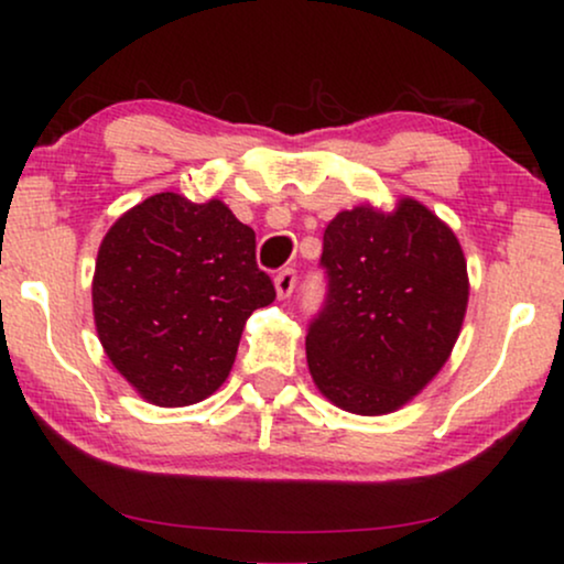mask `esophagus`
Masks as SVG:
<instances>
[{
	"label": "esophagus",
	"mask_w": 564,
	"mask_h": 564,
	"mask_svg": "<svg viewBox=\"0 0 564 564\" xmlns=\"http://www.w3.org/2000/svg\"><path fill=\"white\" fill-rule=\"evenodd\" d=\"M296 289V270H281V273L275 275V294L278 299H289L291 294H294Z\"/></svg>",
	"instance_id": "obj_1"
}]
</instances>
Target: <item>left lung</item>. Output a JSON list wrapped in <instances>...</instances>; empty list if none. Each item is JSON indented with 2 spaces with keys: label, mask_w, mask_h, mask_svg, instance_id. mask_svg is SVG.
<instances>
[{
  "label": "left lung",
  "mask_w": 564,
  "mask_h": 564,
  "mask_svg": "<svg viewBox=\"0 0 564 564\" xmlns=\"http://www.w3.org/2000/svg\"><path fill=\"white\" fill-rule=\"evenodd\" d=\"M319 265L327 299L306 333L314 384L356 415L400 410L462 333L469 278L459 239L412 198L394 212L366 204L327 224Z\"/></svg>",
  "instance_id": "1"
}]
</instances>
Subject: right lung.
Instances as JSON below:
<instances>
[{"label":"right lung","instance_id":"obj_1","mask_svg":"<svg viewBox=\"0 0 564 564\" xmlns=\"http://www.w3.org/2000/svg\"><path fill=\"white\" fill-rule=\"evenodd\" d=\"M273 299L254 231L216 198L156 193L120 216L97 252V337L120 377L160 408L214 394L247 317Z\"/></svg>","mask_w":564,"mask_h":564}]
</instances>
